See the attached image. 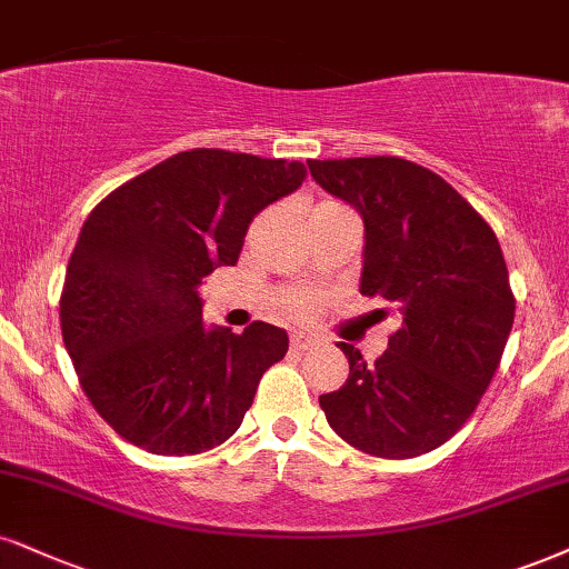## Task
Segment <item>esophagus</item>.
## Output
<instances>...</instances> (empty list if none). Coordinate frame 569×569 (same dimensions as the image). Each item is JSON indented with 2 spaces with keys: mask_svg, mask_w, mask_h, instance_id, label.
<instances>
[{
  "mask_svg": "<svg viewBox=\"0 0 569 569\" xmlns=\"http://www.w3.org/2000/svg\"><path fill=\"white\" fill-rule=\"evenodd\" d=\"M290 346L296 348V350H300V353H306V350H313V348H317L319 342L313 340V338H308V335H303V332H296V335H292Z\"/></svg>",
  "mask_w": 569,
  "mask_h": 569,
  "instance_id": "34e87169",
  "label": "esophagus"
}]
</instances>
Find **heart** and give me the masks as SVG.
<instances>
[{
	"label": "heart",
	"instance_id": "heart-1",
	"mask_svg": "<svg viewBox=\"0 0 569 569\" xmlns=\"http://www.w3.org/2000/svg\"><path fill=\"white\" fill-rule=\"evenodd\" d=\"M329 206H338V202H321V206L317 208H329ZM321 303V298L317 296V292H296V296L287 298V313L296 319H308L317 313V308Z\"/></svg>",
	"mask_w": 569,
	"mask_h": 569
}]
</instances>
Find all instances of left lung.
I'll list each match as a JSON object with an SVG mask.
<instances>
[{"label":"left lung","mask_w":569,"mask_h":569,"mask_svg":"<svg viewBox=\"0 0 569 569\" xmlns=\"http://www.w3.org/2000/svg\"><path fill=\"white\" fill-rule=\"evenodd\" d=\"M308 168L361 213V296L388 300L401 321L375 363L340 342L350 375L319 406L363 453L432 451L472 417L501 363L515 321L501 244L446 179L411 160H308Z\"/></svg>","instance_id":"1"}]
</instances>
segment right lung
I'll list each match as a JSON object with an SVG mask.
<instances>
[{
	"label": "right lung",
	"mask_w": 569,
	"mask_h": 569,
	"mask_svg": "<svg viewBox=\"0 0 569 569\" xmlns=\"http://www.w3.org/2000/svg\"><path fill=\"white\" fill-rule=\"evenodd\" d=\"M298 160L198 150L126 181L83 221L60 296L70 361L97 413L150 453L192 456L242 425L284 329H206L198 287L234 266L252 216L296 192Z\"/></svg>",
	"instance_id": "obj_1"
}]
</instances>
